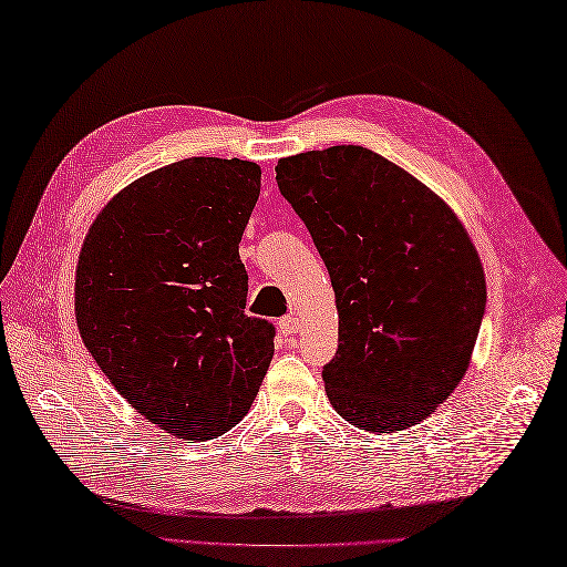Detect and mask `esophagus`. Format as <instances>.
<instances>
[{
    "mask_svg": "<svg viewBox=\"0 0 567 567\" xmlns=\"http://www.w3.org/2000/svg\"><path fill=\"white\" fill-rule=\"evenodd\" d=\"M279 329L284 331L286 337H293V334H298L300 331V320L296 315H288V317H284V320L279 322Z\"/></svg>",
    "mask_w": 567,
    "mask_h": 567,
    "instance_id": "esophagus-1",
    "label": "esophagus"
}]
</instances>
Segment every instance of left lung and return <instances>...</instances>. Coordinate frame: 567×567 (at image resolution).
<instances>
[{
  "label": "left lung",
  "instance_id": "8db88e82",
  "mask_svg": "<svg viewBox=\"0 0 567 567\" xmlns=\"http://www.w3.org/2000/svg\"><path fill=\"white\" fill-rule=\"evenodd\" d=\"M276 183L337 296L339 349L322 370L331 406L370 433L427 419L464 378L486 310V276L462 220L363 146L281 158Z\"/></svg>",
  "mask_w": 567,
  "mask_h": 567
}]
</instances>
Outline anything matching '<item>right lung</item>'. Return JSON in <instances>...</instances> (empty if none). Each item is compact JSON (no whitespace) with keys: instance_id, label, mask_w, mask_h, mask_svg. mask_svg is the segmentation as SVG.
Returning a JSON list of instances; mask_svg holds the SVG:
<instances>
[{"instance_id":"right-lung-1","label":"right lung","mask_w":567,"mask_h":567,"mask_svg":"<svg viewBox=\"0 0 567 567\" xmlns=\"http://www.w3.org/2000/svg\"><path fill=\"white\" fill-rule=\"evenodd\" d=\"M261 171L185 158L105 204L81 245L79 334L113 388L165 433L212 440L250 411L274 324L245 315L238 245Z\"/></svg>"}]
</instances>
